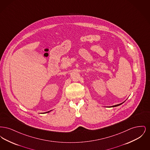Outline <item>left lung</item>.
Instances as JSON below:
<instances>
[{"instance_id": "8db88e82", "label": "left lung", "mask_w": 150, "mask_h": 150, "mask_svg": "<svg viewBox=\"0 0 150 150\" xmlns=\"http://www.w3.org/2000/svg\"><path fill=\"white\" fill-rule=\"evenodd\" d=\"M124 101V102H125ZM124 102H122V103H120V104H118V105H114V106H110V107H116V106H120V105H121V104H122Z\"/></svg>"}]
</instances>
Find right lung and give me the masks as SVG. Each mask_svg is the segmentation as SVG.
<instances>
[{
  "mask_svg": "<svg viewBox=\"0 0 150 150\" xmlns=\"http://www.w3.org/2000/svg\"><path fill=\"white\" fill-rule=\"evenodd\" d=\"M50 111H48V112H50Z\"/></svg>",
  "mask_w": 150,
  "mask_h": 150,
  "instance_id": "add662e5",
  "label": "right lung"
}]
</instances>
